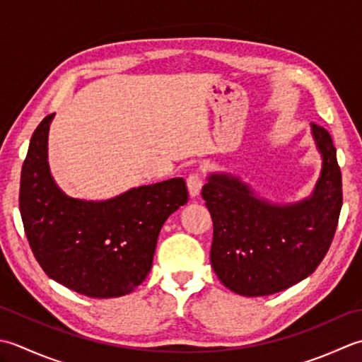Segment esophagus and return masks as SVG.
<instances>
[{
	"instance_id": "34e87169",
	"label": "esophagus",
	"mask_w": 362,
	"mask_h": 362,
	"mask_svg": "<svg viewBox=\"0 0 362 362\" xmlns=\"http://www.w3.org/2000/svg\"><path fill=\"white\" fill-rule=\"evenodd\" d=\"M203 187V180H202V175L200 173H190L187 176V189H189V195L194 198L198 194H200V190Z\"/></svg>"
}]
</instances>
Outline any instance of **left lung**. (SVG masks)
I'll list each match as a JSON object with an SVG mask.
<instances>
[{
    "mask_svg": "<svg viewBox=\"0 0 362 362\" xmlns=\"http://www.w3.org/2000/svg\"><path fill=\"white\" fill-rule=\"evenodd\" d=\"M322 156L313 194L279 204L239 176L212 172L202 197L211 212V265L228 289L262 297L300 283L317 269L334 238L342 208V176L329 132L311 123Z\"/></svg>",
    "mask_w": 362,
    "mask_h": 362,
    "instance_id": "left-lung-1",
    "label": "left lung"
}]
</instances>
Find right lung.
<instances>
[{
  "label": "right lung",
  "instance_id": "add662e5",
  "mask_svg": "<svg viewBox=\"0 0 362 362\" xmlns=\"http://www.w3.org/2000/svg\"><path fill=\"white\" fill-rule=\"evenodd\" d=\"M54 114L34 131L21 168L20 214L37 262L56 283L92 298L132 292L151 270L162 225L187 203L182 178L81 200L57 186L48 164Z\"/></svg>",
  "mask_w": 362,
  "mask_h": 362
}]
</instances>
